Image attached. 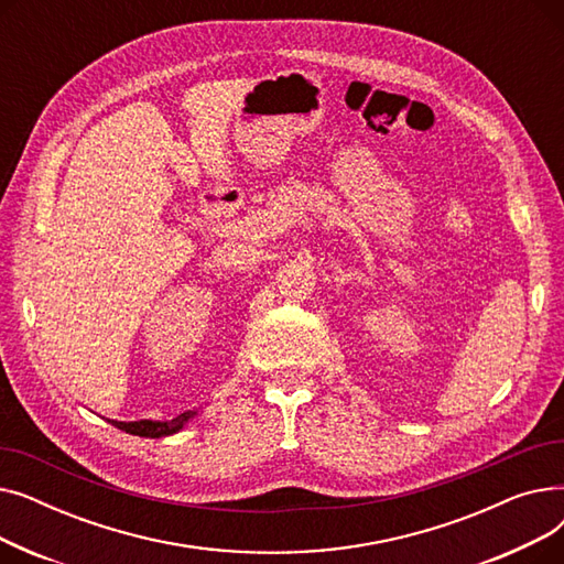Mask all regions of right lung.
Masks as SVG:
<instances>
[{"instance_id": "add662e5", "label": "right lung", "mask_w": 564, "mask_h": 564, "mask_svg": "<svg viewBox=\"0 0 564 564\" xmlns=\"http://www.w3.org/2000/svg\"><path fill=\"white\" fill-rule=\"evenodd\" d=\"M194 413H181V416L173 419L171 423H160V421H134V423H121V421H111L118 430H123L128 434H137V436H151V438H160V436H169L173 432L181 430L187 419H192Z\"/></svg>"}]
</instances>
